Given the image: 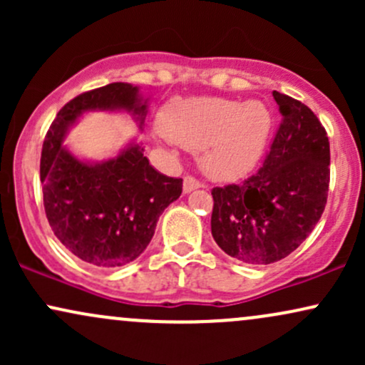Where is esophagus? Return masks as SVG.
Instances as JSON below:
<instances>
[{"mask_svg":"<svg viewBox=\"0 0 365 365\" xmlns=\"http://www.w3.org/2000/svg\"><path fill=\"white\" fill-rule=\"evenodd\" d=\"M202 187V182H199L195 177H192V175H188V177L183 178V192L188 194V192L195 190V188Z\"/></svg>","mask_w":365,"mask_h":365,"instance_id":"obj_1","label":"esophagus"}]
</instances>
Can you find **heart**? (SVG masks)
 Here are the masks:
<instances>
[{
	"label": "heart",
	"mask_w": 365,
	"mask_h": 365,
	"mask_svg": "<svg viewBox=\"0 0 365 365\" xmlns=\"http://www.w3.org/2000/svg\"><path fill=\"white\" fill-rule=\"evenodd\" d=\"M166 135L202 149V166L220 178L237 177L259 161L269 140L273 115L261 101L223 98L177 99L163 111Z\"/></svg>",
	"instance_id": "heart-1"
}]
</instances>
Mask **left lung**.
Segmentation results:
<instances>
[{"label":"left lung","instance_id":"8db88e82","mask_svg":"<svg viewBox=\"0 0 365 365\" xmlns=\"http://www.w3.org/2000/svg\"><path fill=\"white\" fill-rule=\"evenodd\" d=\"M282 113L262 166L215 187L211 233L226 254L252 266L282 261L311 235L328 200L329 140L304 103L273 92Z\"/></svg>","mask_w":365,"mask_h":365}]
</instances>
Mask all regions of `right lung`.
Here are the masks:
<instances>
[{"instance_id":"1","label":"right lung","mask_w":365,"mask_h":365,"mask_svg":"<svg viewBox=\"0 0 365 365\" xmlns=\"http://www.w3.org/2000/svg\"><path fill=\"white\" fill-rule=\"evenodd\" d=\"M89 110H127L145 118L139 89L115 82L82 92L58 111L41 154L44 211L49 226L70 252L99 267L132 262L144 252L158 217L182 194V178L166 177L149 165L144 149L132 144L101 165L78 161L63 137Z\"/></svg>"}]
</instances>
